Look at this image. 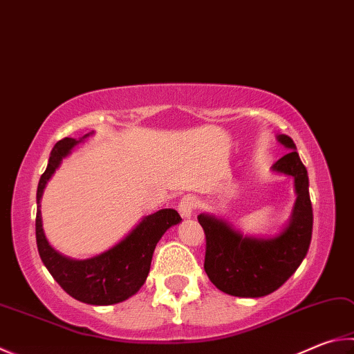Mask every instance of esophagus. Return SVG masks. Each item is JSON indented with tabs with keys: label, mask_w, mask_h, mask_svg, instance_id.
Wrapping results in <instances>:
<instances>
[{
	"label": "esophagus",
	"mask_w": 354,
	"mask_h": 354,
	"mask_svg": "<svg viewBox=\"0 0 354 354\" xmlns=\"http://www.w3.org/2000/svg\"><path fill=\"white\" fill-rule=\"evenodd\" d=\"M196 207H198V199L192 195L181 198V201L178 204V210L183 218H190L195 214Z\"/></svg>",
	"instance_id": "esophagus-1"
}]
</instances>
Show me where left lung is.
Segmentation results:
<instances>
[{
	"label": "left lung",
	"instance_id": "8db88e82",
	"mask_svg": "<svg viewBox=\"0 0 354 354\" xmlns=\"http://www.w3.org/2000/svg\"><path fill=\"white\" fill-rule=\"evenodd\" d=\"M277 139L289 153L274 164L272 170L292 176L297 194L288 226L279 235L244 236L220 218L198 215L205 234V274L220 291L235 297L255 299L274 292L297 271L310 249L313 205L308 173L294 140L286 134H279Z\"/></svg>",
	"mask_w": 354,
	"mask_h": 354
}]
</instances>
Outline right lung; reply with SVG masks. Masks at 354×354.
I'll return each instance as SVG.
<instances>
[{
	"mask_svg": "<svg viewBox=\"0 0 354 354\" xmlns=\"http://www.w3.org/2000/svg\"><path fill=\"white\" fill-rule=\"evenodd\" d=\"M82 140L65 138L50 151L48 167L37 189V248L44 266L71 297L89 305H114L130 299L145 283L158 241L167 229L181 223L183 218L176 210L160 209L142 218V221L115 246L86 260H73L57 252L43 232L40 201L44 187L62 159Z\"/></svg>",
	"mask_w": 354,
	"mask_h": 354,
	"instance_id": "1",
	"label": "right lung"
}]
</instances>
